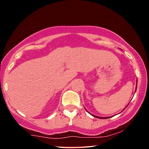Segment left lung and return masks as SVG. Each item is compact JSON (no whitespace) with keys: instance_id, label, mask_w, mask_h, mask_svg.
Here are the masks:
<instances>
[{"instance_id":"1","label":"left lung","mask_w":149,"mask_h":149,"mask_svg":"<svg viewBox=\"0 0 149 149\" xmlns=\"http://www.w3.org/2000/svg\"><path fill=\"white\" fill-rule=\"evenodd\" d=\"M136 89H137V84H136V88H135V91H136ZM127 106H128V105H127ZM126 107H125V108H126ZM90 114H91V113H90ZM91 115H92V114H91ZM92 116H93V117H95L96 118H100V119H106V118H109H109H108V117H106V118H104V117H98V116H94V115H92Z\"/></svg>"}]
</instances>
